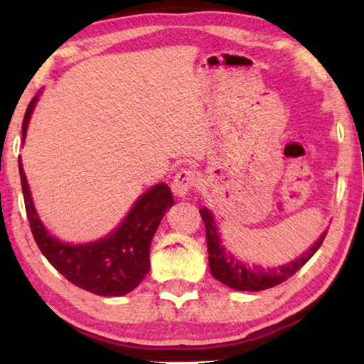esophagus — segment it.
<instances>
[{
    "label": "esophagus",
    "instance_id": "obj_1",
    "mask_svg": "<svg viewBox=\"0 0 364 364\" xmlns=\"http://www.w3.org/2000/svg\"><path fill=\"white\" fill-rule=\"evenodd\" d=\"M197 173L191 168H181L171 181V191L176 197H184L196 186Z\"/></svg>",
    "mask_w": 364,
    "mask_h": 364
}]
</instances>
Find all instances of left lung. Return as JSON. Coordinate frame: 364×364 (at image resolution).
Masks as SVG:
<instances>
[{
	"label": "left lung",
	"instance_id": "left-lung-1",
	"mask_svg": "<svg viewBox=\"0 0 364 364\" xmlns=\"http://www.w3.org/2000/svg\"><path fill=\"white\" fill-rule=\"evenodd\" d=\"M200 217L205 225V239H207V250H208V267L215 279L223 282L225 286L234 289V291H264V289L274 287L284 282L286 279L294 276L310 258L316 254V250L321 247L326 234L324 231L321 237L318 239L315 245L301 255L297 260L284 264L278 268L264 269L262 267H247L234 258L230 252L221 245L218 228L215 225L212 213L207 208H200Z\"/></svg>",
	"mask_w": 364,
	"mask_h": 364
}]
</instances>
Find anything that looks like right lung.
Listing matches in <instances>:
<instances>
[{"label": "right lung", "instance_id": "add662e5", "mask_svg": "<svg viewBox=\"0 0 364 364\" xmlns=\"http://www.w3.org/2000/svg\"><path fill=\"white\" fill-rule=\"evenodd\" d=\"M30 101L22 122V141L36 102ZM21 184L26 212L33 239L46 260L67 281L102 297H119L132 292L149 271L151 241L165 212L173 205V196L165 183L156 184L139 197L123 223L97 242L70 245L58 241L41 225L30 197L26 173L19 157Z\"/></svg>", "mask_w": 364, "mask_h": 364}]
</instances>
